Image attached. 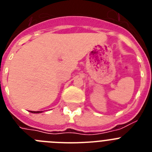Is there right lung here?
<instances>
[{"label": "right lung", "mask_w": 152, "mask_h": 152, "mask_svg": "<svg viewBox=\"0 0 152 152\" xmlns=\"http://www.w3.org/2000/svg\"><path fill=\"white\" fill-rule=\"evenodd\" d=\"M32 113H42L43 111H29Z\"/></svg>", "instance_id": "right-lung-1"}]
</instances>
